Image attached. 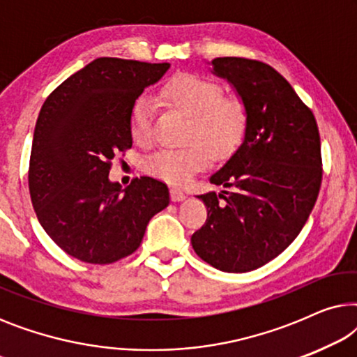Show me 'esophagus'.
<instances>
[{
    "mask_svg": "<svg viewBox=\"0 0 357 357\" xmlns=\"http://www.w3.org/2000/svg\"><path fill=\"white\" fill-rule=\"evenodd\" d=\"M185 198H187V195H185L182 190H178V188L170 190V199H172V202H182V199H185Z\"/></svg>",
    "mask_w": 357,
    "mask_h": 357,
    "instance_id": "34e87169",
    "label": "esophagus"
}]
</instances>
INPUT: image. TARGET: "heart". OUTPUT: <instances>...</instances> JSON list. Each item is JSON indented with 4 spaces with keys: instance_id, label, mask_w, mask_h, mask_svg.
Listing matches in <instances>:
<instances>
[{
    "instance_id": "heart-1",
    "label": "heart",
    "mask_w": 357,
    "mask_h": 357,
    "mask_svg": "<svg viewBox=\"0 0 357 357\" xmlns=\"http://www.w3.org/2000/svg\"><path fill=\"white\" fill-rule=\"evenodd\" d=\"M165 104L190 116L187 139L180 149H160L146 160V170L155 178L183 185L211 164L213 154L229 158L242 144L248 128V110L242 99L224 97L222 87L208 77L174 76L160 89ZM153 102L141 96L130 114V131L135 141L149 143L153 130Z\"/></svg>"
}]
</instances>
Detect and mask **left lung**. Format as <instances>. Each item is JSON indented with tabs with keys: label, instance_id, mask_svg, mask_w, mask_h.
I'll return each instance as SVG.
<instances>
[{
	"label": "left lung",
	"instance_id": "left-lung-1",
	"mask_svg": "<svg viewBox=\"0 0 357 357\" xmlns=\"http://www.w3.org/2000/svg\"><path fill=\"white\" fill-rule=\"evenodd\" d=\"M248 110L241 148L209 177L231 192L199 195L206 222L192 236L197 255L227 273L257 270L299 236L321 183L315 116L266 63L224 56L211 61Z\"/></svg>",
	"mask_w": 357,
	"mask_h": 357
}]
</instances>
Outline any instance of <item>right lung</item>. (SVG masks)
Instances as JSON below:
<instances>
[{
	"instance_id": "add662e5",
	"label": "right lung",
	"mask_w": 357,
	"mask_h": 357,
	"mask_svg": "<svg viewBox=\"0 0 357 357\" xmlns=\"http://www.w3.org/2000/svg\"><path fill=\"white\" fill-rule=\"evenodd\" d=\"M169 63L97 58L63 81L38 114L29 192L38 218L61 250L109 265L139 247L151 218L169 204L167 185L133 178L110 182L112 160L131 148L130 114Z\"/></svg>"
}]
</instances>
